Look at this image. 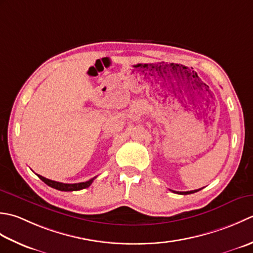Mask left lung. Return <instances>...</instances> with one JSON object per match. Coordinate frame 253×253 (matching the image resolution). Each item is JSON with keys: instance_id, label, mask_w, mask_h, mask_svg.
I'll return each mask as SVG.
<instances>
[{"instance_id": "1", "label": "left lung", "mask_w": 253, "mask_h": 253, "mask_svg": "<svg viewBox=\"0 0 253 253\" xmlns=\"http://www.w3.org/2000/svg\"><path fill=\"white\" fill-rule=\"evenodd\" d=\"M200 190H201V189H199V190H192V191H187V192H177V191H173V192H174V193H178V194H191V193L200 191Z\"/></svg>"}]
</instances>
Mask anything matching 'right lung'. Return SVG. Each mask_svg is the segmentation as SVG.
Listing matches in <instances>:
<instances>
[{"mask_svg": "<svg viewBox=\"0 0 253 253\" xmlns=\"http://www.w3.org/2000/svg\"><path fill=\"white\" fill-rule=\"evenodd\" d=\"M37 176L42 180V181L48 184L49 187L51 188H54L56 190H60V191H79V190H82V189H86L88 188L89 185L92 183V181H94V179L96 178H92L90 180H88V181H85V182H80V183H62V182H58V181H53V180H50V179H47L44 178L42 176H40V174H37Z\"/></svg>", "mask_w": 253, "mask_h": 253, "instance_id": "1", "label": "right lung"}]
</instances>
